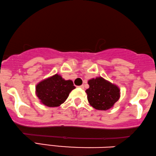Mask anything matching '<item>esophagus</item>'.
Instances as JSON below:
<instances>
[{
	"label": "esophagus",
	"instance_id": "34e87169",
	"mask_svg": "<svg viewBox=\"0 0 156 156\" xmlns=\"http://www.w3.org/2000/svg\"><path fill=\"white\" fill-rule=\"evenodd\" d=\"M80 88H82V89H84V85H80Z\"/></svg>",
	"mask_w": 156,
	"mask_h": 156
}]
</instances>
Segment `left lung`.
Listing matches in <instances>:
<instances>
[{"instance_id": "1", "label": "left lung", "mask_w": 156, "mask_h": 156, "mask_svg": "<svg viewBox=\"0 0 156 156\" xmlns=\"http://www.w3.org/2000/svg\"><path fill=\"white\" fill-rule=\"evenodd\" d=\"M90 87L85 90L90 104L98 110H107L120 98V89L102 77L89 80Z\"/></svg>"}]
</instances>
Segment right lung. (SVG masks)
<instances>
[{
    "label": "right lung",
    "mask_w": 156,
    "mask_h": 156,
    "mask_svg": "<svg viewBox=\"0 0 156 156\" xmlns=\"http://www.w3.org/2000/svg\"><path fill=\"white\" fill-rule=\"evenodd\" d=\"M74 88L71 80H63L56 74L40 82L36 85V92L42 104L49 107H55L63 104Z\"/></svg>",
    "instance_id": "1"
}]
</instances>
